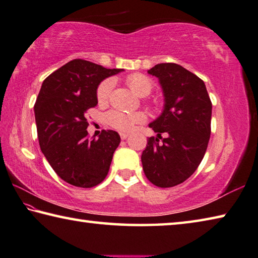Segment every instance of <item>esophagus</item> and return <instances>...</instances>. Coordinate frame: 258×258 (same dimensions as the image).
I'll return each instance as SVG.
<instances>
[{
  "label": "esophagus",
  "mask_w": 258,
  "mask_h": 258,
  "mask_svg": "<svg viewBox=\"0 0 258 258\" xmlns=\"http://www.w3.org/2000/svg\"><path fill=\"white\" fill-rule=\"evenodd\" d=\"M120 137H121L122 141H124V139H126V138L129 137V134H126V133H120Z\"/></svg>",
  "instance_id": "obj_1"
}]
</instances>
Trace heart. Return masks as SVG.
Returning a JSON list of instances; mask_svg holds the SVG:
<instances>
[{
  "instance_id": "heart-1",
  "label": "heart",
  "mask_w": 258,
  "mask_h": 258,
  "mask_svg": "<svg viewBox=\"0 0 258 258\" xmlns=\"http://www.w3.org/2000/svg\"><path fill=\"white\" fill-rule=\"evenodd\" d=\"M126 84L138 96L144 97L150 95L153 88L152 80L147 76L142 74H134L126 77ZM114 87V79L107 78L103 80L98 85L96 90V97L98 103L104 104L108 101L111 96L112 89ZM107 124L115 128L120 132H130L136 124L143 123L146 120L145 113L143 112H121V111H110L105 116Z\"/></svg>"
}]
</instances>
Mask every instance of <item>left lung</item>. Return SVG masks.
Instances as JSON below:
<instances>
[{
    "label": "left lung",
    "mask_w": 258,
    "mask_h": 258,
    "mask_svg": "<svg viewBox=\"0 0 258 258\" xmlns=\"http://www.w3.org/2000/svg\"><path fill=\"white\" fill-rule=\"evenodd\" d=\"M148 74L159 78L164 110L150 123L157 137L147 139L142 154L143 169L155 186L174 187L195 172L205 155L211 136L212 102L204 81L181 66L160 63ZM162 133L167 134L165 139Z\"/></svg>",
    "instance_id": "1"
}]
</instances>
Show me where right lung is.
Listing matches in <instances>:
<instances>
[{
  "label": "right lung",
  "mask_w": 258,
  "mask_h": 258,
  "mask_svg": "<svg viewBox=\"0 0 258 258\" xmlns=\"http://www.w3.org/2000/svg\"><path fill=\"white\" fill-rule=\"evenodd\" d=\"M121 71L76 58L43 81L34 106L39 146L55 173L72 186H97L110 170L119 134L103 130L89 139L85 114L97 105L99 83Z\"/></svg>",
  "instance_id": "obj_1"
}]
</instances>
